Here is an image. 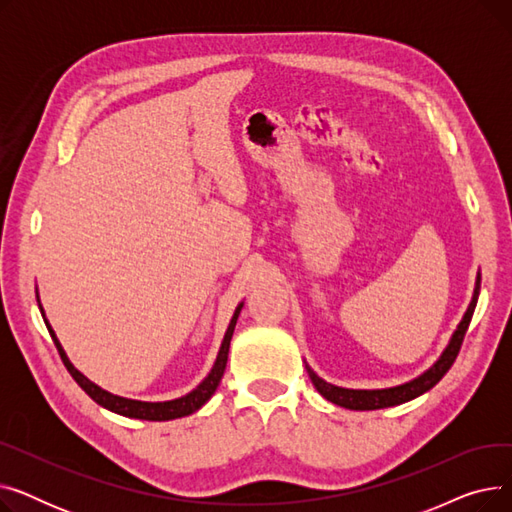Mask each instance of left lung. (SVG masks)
Listing matches in <instances>:
<instances>
[{"label":"left lung","mask_w":512,"mask_h":512,"mask_svg":"<svg viewBox=\"0 0 512 512\" xmlns=\"http://www.w3.org/2000/svg\"><path fill=\"white\" fill-rule=\"evenodd\" d=\"M479 288H481V272H477L475 278V288H473V297L471 303L463 315V319L459 321V326L452 332L446 348L442 351V355L436 359V363L425 369L423 373H419L417 378L405 382V384H398V386H390V388H344V386H336L326 382L324 378H319V375L309 367V363L305 361V369L309 373V378L315 386V390L324 396L326 400L334 402L338 407L344 409H351V411H375V409H386V407H396L402 405V402H409L421 394H425L427 390H432L444 375L446 371L452 367L456 355L461 351V344L463 338L467 334V328L471 324V317L477 305V297H479Z\"/></svg>","instance_id":"obj_1"}]
</instances>
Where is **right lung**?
<instances>
[{
    "instance_id": "1",
    "label": "right lung",
    "mask_w": 512,
    "mask_h": 512,
    "mask_svg": "<svg viewBox=\"0 0 512 512\" xmlns=\"http://www.w3.org/2000/svg\"><path fill=\"white\" fill-rule=\"evenodd\" d=\"M37 303H39V309H41V315H43V321L45 326L51 334V340L53 344H56L58 353L66 365V369L70 371V375L74 378V382L83 388L97 405H101L103 409L112 411V413H118L122 417H130V419H143V421H170V419H180V417H186V415H193L195 411H199L205 402L213 396V392L218 390L220 386V380L222 375L226 371V363H228V351H230V340H232V334H234V326H236V319L240 315V309L245 303H238V307L234 309L232 313V319L230 324L226 328V334L222 338V344H220V351H218V357H215L209 373L203 378V382L193 388L188 394L184 396H178V398H172V400H157V402H149V400H134V398H126V396H118V394H112L103 390L101 386H97L95 382H91L87 375L80 373L68 359L64 346L60 344L56 332H53V328L49 326V321L45 317V311H43V305H41V299H39V290H37Z\"/></svg>"
}]
</instances>
